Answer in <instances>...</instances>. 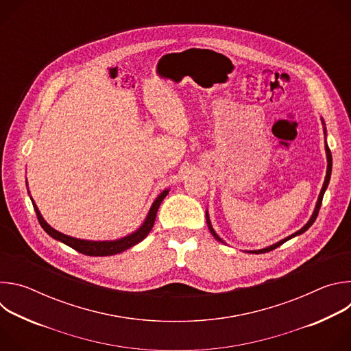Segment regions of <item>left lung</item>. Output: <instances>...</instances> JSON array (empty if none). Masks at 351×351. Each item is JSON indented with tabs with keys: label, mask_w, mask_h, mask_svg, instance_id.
Returning <instances> with one entry per match:
<instances>
[{
	"label": "left lung",
	"mask_w": 351,
	"mask_h": 351,
	"mask_svg": "<svg viewBox=\"0 0 351 351\" xmlns=\"http://www.w3.org/2000/svg\"><path fill=\"white\" fill-rule=\"evenodd\" d=\"M325 149H326V156H328V171H326V178H325V182H324V186H322V190H321V194H319V197H318V203H317V207H315V211H314V214H313V217H311V219L307 222V225L306 226H303L302 229L300 230H297L295 233H293V234H290L289 237H286V239H283V240H280V241H278L276 244H274V245H271V247H267V248H263V250H257V252H250V253H256V254H263V253H268V252H272V250H275L276 247H279V245H282L285 241H287V240H290L291 237H294V236H297V234H302V233H304L313 223H314V221L317 219V217H318V213H319V208H321V204H322V198H324V193H325V190H326V187H328V184H329V179H330V172H332V154H330V149H329V147H328V144L325 145ZM207 223H208V229H210V232L213 233V236L218 240V241H222L219 237H218V234L214 232V229H213V226H211V222H210V218H208V215H207Z\"/></svg>",
	"instance_id": "8db88e82"
}]
</instances>
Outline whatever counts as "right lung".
<instances>
[{
	"instance_id": "1",
	"label": "right lung",
	"mask_w": 351,
	"mask_h": 351,
	"mask_svg": "<svg viewBox=\"0 0 351 351\" xmlns=\"http://www.w3.org/2000/svg\"><path fill=\"white\" fill-rule=\"evenodd\" d=\"M169 190H164L158 198L154 202L152 210H149L144 223L140 226V229H137L134 233L123 237V239H119V240H115V241H87V240H80V239H75V237H71V236H66L56 229H53L51 226H49L41 217L40 211L37 210L36 204L33 203V207H34V211H36V215H37V219L41 225V228L51 236L54 237L56 240H60L62 243H65L66 245L72 247L73 250H76V252L84 254V256H90V257H107V256H114V254H118V253H122L125 252V250L133 247L134 244L140 243L141 240H144L147 237V234L152 232L153 226H154V222H156V217H157V211L162 203V199L167 197Z\"/></svg>"
}]
</instances>
